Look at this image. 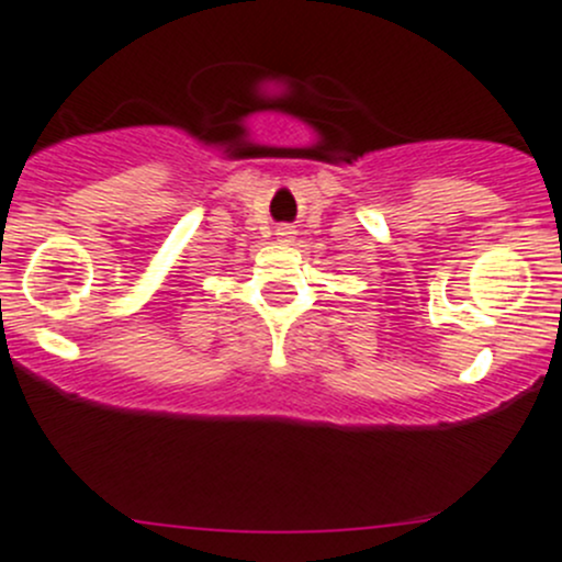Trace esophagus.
<instances>
[{"instance_id":"obj_1","label":"esophagus","mask_w":562,"mask_h":562,"mask_svg":"<svg viewBox=\"0 0 562 562\" xmlns=\"http://www.w3.org/2000/svg\"><path fill=\"white\" fill-rule=\"evenodd\" d=\"M276 235H279L281 240H289V237L294 235V229H292V226H279V229H276Z\"/></svg>"}]
</instances>
